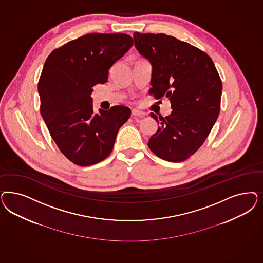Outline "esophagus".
<instances>
[{"label":"esophagus","mask_w":263,"mask_h":263,"mask_svg":"<svg viewBox=\"0 0 263 263\" xmlns=\"http://www.w3.org/2000/svg\"><path fill=\"white\" fill-rule=\"evenodd\" d=\"M132 115L135 117H140L143 118L145 117V113L143 111L137 110V109H133L132 111Z\"/></svg>","instance_id":"1"}]
</instances>
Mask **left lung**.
Returning <instances> with one entry per match:
<instances>
[{"mask_svg": "<svg viewBox=\"0 0 263 263\" xmlns=\"http://www.w3.org/2000/svg\"><path fill=\"white\" fill-rule=\"evenodd\" d=\"M138 52L152 64L156 100L167 98L172 112L158 117L149 139L155 155L172 162L186 161L203 144L218 119L222 84L212 59L190 43L165 34H134Z\"/></svg>", "mask_w": 263, "mask_h": 263, "instance_id": "8db88e82", "label": "left lung"}]
</instances>
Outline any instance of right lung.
Listing matches in <instances>:
<instances>
[{"mask_svg":"<svg viewBox=\"0 0 263 263\" xmlns=\"http://www.w3.org/2000/svg\"><path fill=\"white\" fill-rule=\"evenodd\" d=\"M133 44L127 34H84L52 51L44 63L37 85L41 114L60 151L77 165L106 159L130 116L125 105L95 113L91 93L107 82L109 68Z\"/></svg>","mask_w":263,"mask_h":263,"instance_id":"1","label":"right lung"}]
</instances>
